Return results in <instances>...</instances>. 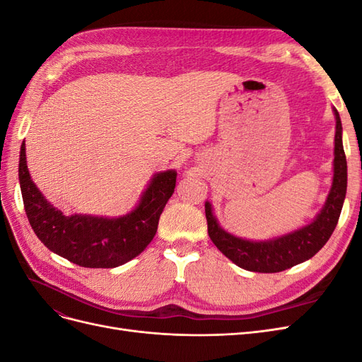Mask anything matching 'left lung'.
Wrapping results in <instances>:
<instances>
[{
	"instance_id": "obj_1",
	"label": "left lung",
	"mask_w": 362,
	"mask_h": 362,
	"mask_svg": "<svg viewBox=\"0 0 362 362\" xmlns=\"http://www.w3.org/2000/svg\"><path fill=\"white\" fill-rule=\"evenodd\" d=\"M334 115L337 127L332 187L322 211L315 216L310 225H305L286 235L264 240V242H252V240L229 234L218 226L211 210V204L205 202L208 235L216 247L238 267L258 273L282 272L314 257L332 235L339 213H341L347 189V163L341 139L343 127L335 108Z\"/></svg>"
}]
</instances>
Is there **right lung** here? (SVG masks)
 I'll return each mask as SVG.
<instances>
[{
	"label": "right lung",
	"instance_id": "1",
	"mask_svg": "<svg viewBox=\"0 0 362 362\" xmlns=\"http://www.w3.org/2000/svg\"><path fill=\"white\" fill-rule=\"evenodd\" d=\"M177 182V172L156 173L133 211L115 217L64 216L54 208L30 178L25 144L21 145L19 184L33 231L54 254L90 269L122 266L145 250L157 233Z\"/></svg>",
	"mask_w": 362,
	"mask_h": 362
}]
</instances>
